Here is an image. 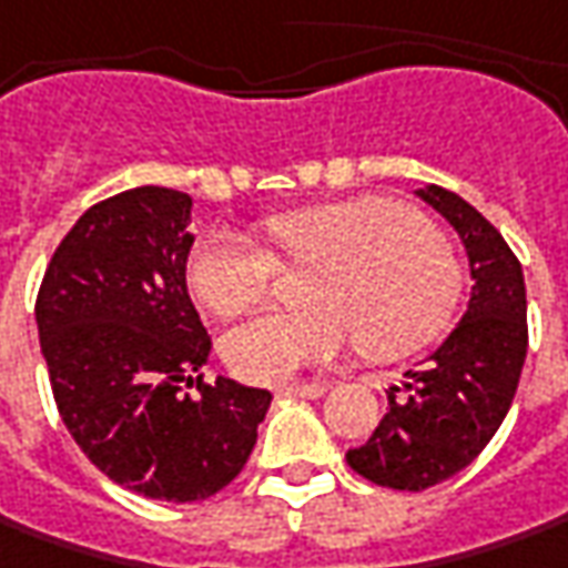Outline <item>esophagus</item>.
I'll list each match as a JSON object with an SVG mask.
<instances>
[{"label":"esophagus","instance_id":"34e87169","mask_svg":"<svg viewBox=\"0 0 568 568\" xmlns=\"http://www.w3.org/2000/svg\"><path fill=\"white\" fill-rule=\"evenodd\" d=\"M329 386L323 381L314 383H283V386H276V396H298V399H321L323 393H326Z\"/></svg>","mask_w":568,"mask_h":568}]
</instances>
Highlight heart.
<instances>
[{"label": "heart", "mask_w": 568, "mask_h": 568, "mask_svg": "<svg viewBox=\"0 0 568 568\" xmlns=\"http://www.w3.org/2000/svg\"><path fill=\"white\" fill-rule=\"evenodd\" d=\"M261 229L283 264L317 270L304 285L311 307L266 311L225 333L223 358L242 381H288L358 339L374 358L412 355L459 311V254L412 206L358 197L285 210L266 216ZM276 257L247 235L216 229L191 251L187 283L213 314L235 317L270 295Z\"/></svg>", "instance_id": "obj_1"}]
</instances>
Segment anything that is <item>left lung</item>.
<instances>
[{
  "label": "left lung",
  "instance_id": "8db88e82",
  "mask_svg": "<svg viewBox=\"0 0 568 568\" xmlns=\"http://www.w3.org/2000/svg\"><path fill=\"white\" fill-rule=\"evenodd\" d=\"M418 197L459 232L475 280L471 302L427 364L405 371V396L389 386V412L371 440L345 453L362 478L408 494L478 459L513 405L528 352L525 276L503 235L446 187H418Z\"/></svg>",
  "mask_w": 568,
  "mask_h": 568
}]
</instances>
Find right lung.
Returning <instances> with one entry per match:
<instances>
[{
	"label": "right lung",
	"instance_id": "add662e5",
	"mask_svg": "<svg viewBox=\"0 0 568 568\" xmlns=\"http://www.w3.org/2000/svg\"><path fill=\"white\" fill-rule=\"evenodd\" d=\"M191 197L144 185L93 204L37 295L59 415L109 480L194 503L239 478L270 393L201 367L210 336L187 295ZM199 386L185 394L184 386Z\"/></svg>",
	"mask_w": 568,
	"mask_h": 568
}]
</instances>
